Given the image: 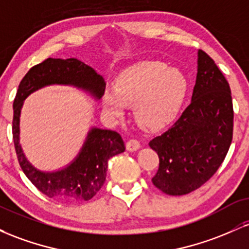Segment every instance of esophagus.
Listing matches in <instances>:
<instances>
[{"label":"esophagus","instance_id":"34e87169","mask_svg":"<svg viewBox=\"0 0 249 249\" xmlns=\"http://www.w3.org/2000/svg\"><path fill=\"white\" fill-rule=\"evenodd\" d=\"M126 148H127V151H130V152H134V151H137L141 148V142H139L138 141H136V139H131V141H128L126 142Z\"/></svg>","mask_w":249,"mask_h":249}]
</instances>
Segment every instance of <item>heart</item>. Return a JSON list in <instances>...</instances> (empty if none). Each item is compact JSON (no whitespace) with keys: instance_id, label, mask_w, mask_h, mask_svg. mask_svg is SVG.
Masks as SVG:
<instances>
[{"instance_id":"heart-1","label":"heart","mask_w":249,"mask_h":249,"mask_svg":"<svg viewBox=\"0 0 249 249\" xmlns=\"http://www.w3.org/2000/svg\"><path fill=\"white\" fill-rule=\"evenodd\" d=\"M187 91L185 76L160 62H142L123 71L115 87L103 95L108 116L122 119L125 107L134 105V117L147 130H160L178 115Z\"/></svg>"}]
</instances>
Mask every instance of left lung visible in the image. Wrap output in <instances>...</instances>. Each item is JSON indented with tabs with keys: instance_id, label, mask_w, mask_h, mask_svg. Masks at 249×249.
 I'll return each mask as SVG.
<instances>
[{
	"instance_id": "1",
	"label": "left lung",
	"mask_w": 249,
	"mask_h": 249,
	"mask_svg": "<svg viewBox=\"0 0 249 249\" xmlns=\"http://www.w3.org/2000/svg\"><path fill=\"white\" fill-rule=\"evenodd\" d=\"M233 117L230 84L213 59L199 50L191 104L148 144L159 157L154 186L168 196H184L204 185L228 152Z\"/></svg>"
}]
</instances>
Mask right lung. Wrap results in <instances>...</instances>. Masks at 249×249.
Masks as SVG:
<instances>
[{"instance_id": "1", "label": "right lung", "mask_w": 249, "mask_h": 249, "mask_svg": "<svg viewBox=\"0 0 249 249\" xmlns=\"http://www.w3.org/2000/svg\"><path fill=\"white\" fill-rule=\"evenodd\" d=\"M49 85H71L98 101L104 95V78L76 58H48L31 68L23 77L13 105L14 144L27 178L49 198L68 202L88 201L104 185L108 159L125 151L124 142L116 131L92 127L79 153L69 165L53 172L36 168L28 160L19 144V117L25 98Z\"/></svg>"}]
</instances>
